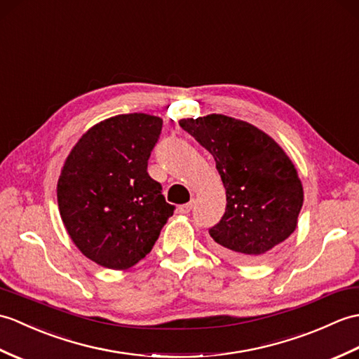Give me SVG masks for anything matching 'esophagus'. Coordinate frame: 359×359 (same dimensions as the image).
<instances>
[{
	"label": "esophagus",
	"mask_w": 359,
	"mask_h": 359,
	"mask_svg": "<svg viewBox=\"0 0 359 359\" xmlns=\"http://www.w3.org/2000/svg\"><path fill=\"white\" fill-rule=\"evenodd\" d=\"M193 206H194V200H191V202H188L185 205H180L177 210L180 214H188V212H191V210H193Z\"/></svg>",
	"instance_id": "esophagus-1"
}]
</instances>
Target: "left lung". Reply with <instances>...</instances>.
Instances as JSON below:
<instances>
[{"instance_id":"left-lung-1","label":"left lung","mask_w":359,"mask_h":359,"mask_svg":"<svg viewBox=\"0 0 359 359\" xmlns=\"http://www.w3.org/2000/svg\"><path fill=\"white\" fill-rule=\"evenodd\" d=\"M179 125L212 154L226 189V211L210 229L217 249L240 263L264 260L297 228L304 193L295 165L245 121L208 114Z\"/></svg>"}]
</instances>
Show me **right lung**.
<instances>
[{
  "mask_svg": "<svg viewBox=\"0 0 359 359\" xmlns=\"http://www.w3.org/2000/svg\"><path fill=\"white\" fill-rule=\"evenodd\" d=\"M162 123L145 113L113 116L86 131L64 162L56 188L64 226L104 268L140 262L174 212L147 171Z\"/></svg>",
  "mask_w": 359,
  "mask_h": 359,
  "instance_id": "right-lung-1",
  "label": "right lung"
}]
</instances>
